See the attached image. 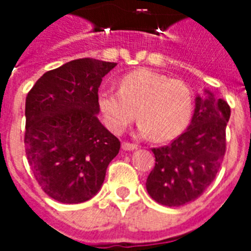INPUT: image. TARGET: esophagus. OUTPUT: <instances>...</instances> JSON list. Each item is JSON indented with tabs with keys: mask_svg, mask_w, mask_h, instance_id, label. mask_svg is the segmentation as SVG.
Here are the masks:
<instances>
[{
	"mask_svg": "<svg viewBox=\"0 0 251 251\" xmlns=\"http://www.w3.org/2000/svg\"><path fill=\"white\" fill-rule=\"evenodd\" d=\"M121 147L124 151H133V150L138 149L137 145H133V143H129V142H122Z\"/></svg>",
	"mask_w": 251,
	"mask_h": 251,
	"instance_id": "obj_1",
	"label": "esophagus"
}]
</instances>
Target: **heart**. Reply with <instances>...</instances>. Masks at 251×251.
<instances>
[{
    "label": "heart",
    "mask_w": 251,
    "mask_h": 251,
    "mask_svg": "<svg viewBox=\"0 0 251 251\" xmlns=\"http://www.w3.org/2000/svg\"><path fill=\"white\" fill-rule=\"evenodd\" d=\"M98 106L112 133H124L138 116L142 135L168 142L181 135L190 124L194 99L182 80L139 69L122 76L118 91H100Z\"/></svg>",
    "instance_id": "heart-1"
}]
</instances>
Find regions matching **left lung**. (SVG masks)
Masks as SVG:
<instances>
[{
  "label": "left lung",
  "mask_w": 251,
  "mask_h": 251,
  "mask_svg": "<svg viewBox=\"0 0 251 251\" xmlns=\"http://www.w3.org/2000/svg\"><path fill=\"white\" fill-rule=\"evenodd\" d=\"M230 108L210 91L195 99L190 126L171 145L152 149L155 167L146 187L153 201L178 207L203 194L216 177L226 150Z\"/></svg>",
  "instance_id": "8db88e82"
}]
</instances>
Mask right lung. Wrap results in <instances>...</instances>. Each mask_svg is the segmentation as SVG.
I'll return each mask as SVG.
<instances>
[{"label": "right lung", "instance_id": "right-lung-1", "mask_svg": "<svg viewBox=\"0 0 251 251\" xmlns=\"http://www.w3.org/2000/svg\"><path fill=\"white\" fill-rule=\"evenodd\" d=\"M117 64L95 58L49 70L25 98L27 160L45 194L60 203L96 195L120 141L99 121L98 92Z\"/></svg>", "mask_w": 251, "mask_h": 251}]
</instances>
